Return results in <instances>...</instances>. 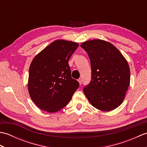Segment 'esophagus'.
<instances>
[{"mask_svg":"<svg viewBox=\"0 0 147 147\" xmlns=\"http://www.w3.org/2000/svg\"><path fill=\"white\" fill-rule=\"evenodd\" d=\"M78 83H79V84H80V85H82V79H79L78 80Z\"/></svg>","mask_w":147,"mask_h":147,"instance_id":"1","label":"esophagus"}]
</instances>
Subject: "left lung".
Instances as JSON below:
<instances>
[{"instance_id": "obj_1", "label": "left lung", "mask_w": 147, "mask_h": 147, "mask_svg": "<svg viewBox=\"0 0 147 147\" xmlns=\"http://www.w3.org/2000/svg\"><path fill=\"white\" fill-rule=\"evenodd\" d=\"M88 53L91 62L92 80L83 92L93 107L111 111L125 98L130 83V69L125 57L107 41L88 40L80 45Z\"/></svg>"}]
</instances>
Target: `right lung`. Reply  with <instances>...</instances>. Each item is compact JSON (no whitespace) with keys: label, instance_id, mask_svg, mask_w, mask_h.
<instances>
[{"label":"right lung","instance_id":"add662e5","mask_svg":"<svg viewBox=\"0 0 147 147\" xmlns=\"http://www.w3.org/2000/svg\"><path fill=\"white\" fill-rule=\"evenodd\" d=\"M79 46L76 42L57 40L47 46L31 62L28 89L31 98L42 110L54 113L66 105L78 88L68 64Z\"/></svg>","mask_w":147,"mask_h":147}]
</instances>
